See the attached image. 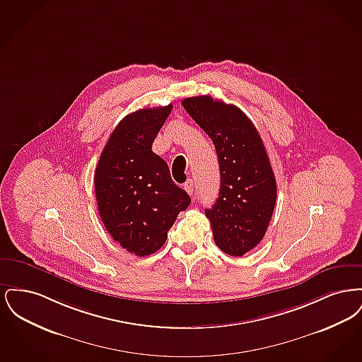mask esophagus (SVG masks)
Segmentation results:
<instances>
[{
    "instance_id": "34e87169",
    "label": "esophagus",
    "mask_w": 362,
    "mask_h": 362,
    "mask_svg": "<svg viewBox=\"0 0 362 362\" xmlns=\"http://www.w3.org/2000/svg\"><path fill=\"white\" fill-rule=\"evenodd\" d=\"M185 189L189 192V195H192L194 194V185H192V182L191 180H187L186 183H185Z\"/></svg>"
}]
</instances>
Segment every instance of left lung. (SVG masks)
Instances as JSON below:
<instances>
[{
  "label": "left lung",
  "instance_id": "obj_1",
  "mask_svg": "<svg viewBox=\"0 0 362 362\" xmlns=\"http://www.w3.org/2000/svg\"><path fill=\"white\" fill-rule=\"evenodd\" d=\"M182 104L211 138L218 157V198L205 210L213 239L225 254L243 257L263 239L276 206V176L266 148L236 105L211 96L187 98Z\"/></svg>",
  "mask_w": 362,
  "mask_h": 362
}]
</instances>
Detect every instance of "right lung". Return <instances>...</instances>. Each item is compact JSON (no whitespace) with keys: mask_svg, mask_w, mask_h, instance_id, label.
Listing matches in <instances>:
<instances>
[{"mask_svg":"<svg viewBox=\"0 0 362 362\" xmlns=\"http://www.w3.org/2000/svg\"><path fill=\"white\" fill-rule=\"evenodd\" d=\"M173 104L142 108L124 117L104 146L95 171L100 218L122 248L146 257L167 240L177 214L191 204L171 179L168 164L152 144Z\"/></svg>","mask_w":362,"mask_h":362,"instance_id":"add662e5","label":"right lung"}]
</instances>
